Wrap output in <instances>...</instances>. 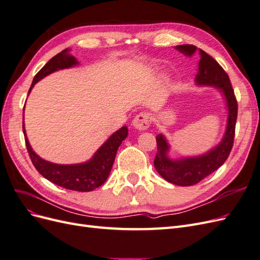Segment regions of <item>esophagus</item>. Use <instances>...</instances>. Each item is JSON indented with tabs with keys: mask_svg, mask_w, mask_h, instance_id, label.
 I'll list each match as a JSON object with an SVG mask.
<instances>
[{
	"mask_svg": "<svg viewBox=\"0 0 260 260\" xmlns=\"http://www.w3.org/2000/svg\"><path fill=\"white\" fill-rule=\"evenodd\" d=\"M132 127L140 131L146 130L149 127V116L143 113L137 115L132 120Z\"/></svg>",
	"mask_w": 260,
	"mask_h": 260,
	"instance_id": "34e87169",
	"label": "esophagus"
}]
</instances>
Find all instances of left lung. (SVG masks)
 Masks as SVG:
<instances>
[{"label": "left lung", "mask_w": 260, "mask_h": 260, "mask_svg": "<svg viewBox=\"0 0 260 260\" xmlns=\"http://www.w3.org/2000/svg\"><path fill=\"white\" fill-rule=\"evenodd\" d=\"M175 49L187 57H192L196 52L200 53L201 59L199 61L198 74L195 76V84L218 89L223 96L228 111L225 131L221 141L204 154L170 158V145L166 137L162 133L156 137L157 154L154 159V166L157 172L172 184L190 186L199 183L204 178L212 174L226 160L233 146L235 122L238 117V102L235 100L229 76L206 52L192 44L177 45Z\"/></svg>", "instance_id": "obj_1"}]
</instances>
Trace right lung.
Listing matches in <instances>:
<instances>
[{"instance_id":"obj_1","label":"right lung","mask_w":260,"mask_h":260,"mask_svg":"<svg viewBox=\"0 0 260 260\" xmlns=\"http://www.w3.org/2000/svg\"><path fill=\"white\" fill-rule=\"evenodd\" d=\"M69 52L70 49H65L46 62L40 72L35 76L28 94L32 90L35 84L43 79L44 77L57 72V70L72 68L79 65V61ZM22 130L23 135H25L29 156L36 169L45 179L51 181L52 183L78 192L93 191L94 188L101 186L105 182L109 174H111L118 147L120 146L122 141L128 137V128L123 125L122 128L114 132L100 146V148L89 160L80 164L60 165L41 158L29 143L26 135L25 122H22Z\"/></svg>"}]
</instances>
